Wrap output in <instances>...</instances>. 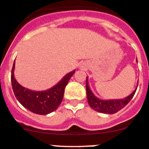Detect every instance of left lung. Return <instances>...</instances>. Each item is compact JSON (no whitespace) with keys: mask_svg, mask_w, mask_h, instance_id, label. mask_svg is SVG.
I'll return each instance as SVG.
<instances>
[{"mask_svg":"<svg viewBox=\"0 0 149 149\" xmlns=\"http://www.w3.org/2000/svg\"><path fill=\"white\" fill-rule=\"evenodd\" d=\"M136 90L137 88L130 96L122 100H102L95 97V95L92 93L88 83V77L86 78V93H87L88 104L92 109L100 113H106V114H113L117 113L121 109L124 108L130 102V100L134 97Z\"/></svg>","mask_w":149,"mask_h":149,"instance_id":"1","label":"left lung"}]
</instances>
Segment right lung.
Here are the masks:
<instances>
[{
	"label": "right lung",
	"mask_w": 149,
	"mask_h": 149,
	"mask_svg": "<svg viewBox=\"0 0 149 149\" xmlns=\"http://www.w3.org/2000/svg\"><path fill=\"white\" fill-rule=\"evenodd\" d=\"M15 61L12 70V86L15 97L23 107L39 115H47L55 111L63 100L65 87L75 70L70 72L59 83L50 88L42 91L29 90L17 83L14 76Z\"/></svg>",
	"instance_id": "add662e5"
}]
</instances>
